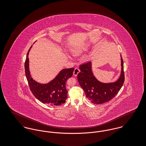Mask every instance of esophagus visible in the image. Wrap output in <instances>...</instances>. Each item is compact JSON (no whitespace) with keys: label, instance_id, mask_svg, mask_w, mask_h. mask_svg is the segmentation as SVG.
I'll use <instances>...</instances> for the list:
<instances>
[{"label":"esophagus","instance_id":"esophagus-1","mask_svg":"<svg viewBox=\"0 0 146 146\" xmlns=\"http://www.w3.org/2000/svg\"><path fill=\"white\" fill-rule=\"evenodd\" d=\"M80 72V69L78 68H75L74 69V70L73 72V75L75 76H77L78 75V74Z\"/></svg>","mask_w":146,"mask_h":146}]
</instances>
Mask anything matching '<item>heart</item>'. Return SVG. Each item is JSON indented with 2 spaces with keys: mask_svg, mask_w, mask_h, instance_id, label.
<instances>
[{
  "mask_svg": "<svg viewBox=\"0 0 146 146\" xmlns=\"http://www.w3.org/2000/svg\"><path fill=\"white\" fill-rule=\"evenodd\" d=\"M88 48H89V46H88V45L87 46H83V47H81L80 48H79L78 50H77L76 53H81L82 52L86 51V50H88Z\"/></svg>",
  "mask_w": 146,
  "mask_h": 146,
  "instance_id": "heart-1",
  "label": "heart"
}]
</instances>
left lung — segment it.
Wrapping results in <instances>:
<instances>
[{"mask_svg": "<svg viewBox=\"0 0 146 146\" xmlns=\"http://www.w3.org/2000/svg\"><path fill=\"white\" fill-rule=\"evenodd\" d=\"M121 72L119 79L114 83H103L98 81L92 71L89 61L80 65L78 82L86 93V97L94 104H101L111 100L118 93L125 81L123 62L121 55Z\"/></svg>", "mask_w": 146, "mask_h": 146, "instance_id": "left-lung-1", "label": "left lung"}]
</instances>
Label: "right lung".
Segmentation results:
<instances>
[{"mask_svg":"<svg viewBox=\"0 0 146 146\" xmlns=\"http://www.w3.org/2000/svg\"><path fill=\"white\" fill-rule=\"evenodd\" d=\"M27 53L25 62V70L26 79L30 90L35 97L44 104L51 106H59L66 102L67 99L68 91L66 88V83L69 78L72 77L74 68L62 70L57 76L47 84H40L31 77L29 67V52Z\"/></svg>","mask_w":146,"mask_h":146,"instance_id":"add662e5","label":"right lung"}]
</instances>
